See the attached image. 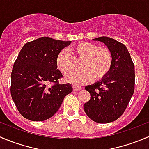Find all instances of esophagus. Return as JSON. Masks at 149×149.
<instances>
[{"label":"esophagus","mask_w":149,"mask_h":149,"mask_svg":"<svg viewBox=\"0 0 149 149\" xmlns=\"http://www.w3.org/2000/svg\"><path fill=\"white\" fill-rule=\"evenodd\" d=\"M73 89L74 90V91H79V90L81 89V87L79 86L73 85Z\"/></svg>","instance_id":"obj_1"}]
</instances>
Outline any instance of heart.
Wrapping results in <instances>:
<instances>
[{"label":"heart","instance_id":"1","mask_svg":"<svg viewBox=\"0 0 149 149\" xmlns=\"http://www.w3.org/2000/svg\"><path fill=\"white\" fill-rule=\"evenodd\" d=\"M68 51H61L56 58L58 68L64 74L75 67V61L82 63L81 70L74 71L65 76V80L75 85H81L91 79L101 80L109 73L112 65V55L105 47H100L91 42H79L69 48Z\"/></svg>","mask_w":149,"mask_h":149}]
</instances>
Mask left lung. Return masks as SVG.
Returning <instances> with one entry per match:
<instances>
[{
	"label": "left lung",
	"instance_id": "1",
	"mask_svg": "<svg viewBox=\"0 0 149 149\" xmlns=\"http://www.w3.org/2000/svg\"><path fill=\"white\" fill-rule=\"evenodd\" d=\"M104 43L112 55L109 73L100 81L86 86L91 99L84 104L87 116L98 123L116 120L125 110L135 87V68L127 47L107 37L94 39Z\"/></svg>",
	"mask_w": 149,
	"mask_h": 149
}]
</instances>
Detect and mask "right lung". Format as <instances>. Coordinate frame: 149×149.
Instances as JSON below:
<instances>
[{"instance_id":"right-lung-1","label":"right lung","mask_w":149,"mask_h":149,"mask_svg":"<svg viewBox=\"0 0 149 149\" xmlns=\"http://www.w3.org/2000/svg\"><path fill=\"white\" fill-rule=\"evenodd\" d=\"M71 42L42 37L26 43L21 49L12 70L10 94L26 119L43 121L50 118L73 91L70 84L58 83L63 75L56 65L59 52Z\"/></svg>"}]
</instances>
